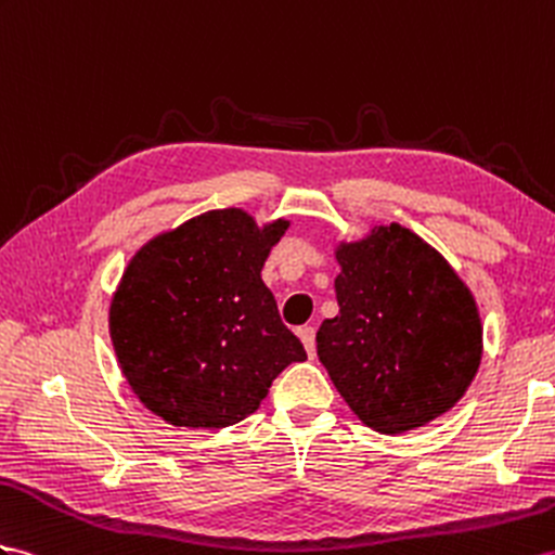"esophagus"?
<instances>
[{
    "label": "esophagus",
    "mask_w": 555,
    "mask_h": 555,
    "mask_svg": "<svg viewBox=\"0 0 555 555\" xmlns=\"http://www.w3.org/2000/svg\"><path fill=\"white\" fill-rule=\"evenodd\" d=\"M297 335H300L302 345L309 353V359H314L317 357V328H314V325H305V328L297 331Z\"/></svg>",
    "instance_id": "esophagus-1"
}]
</instances>
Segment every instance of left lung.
<instances>
[{
	"instance_id": "obj_1",
	"label": "left lung",
	"mask_w": 555,
	"mask_h": 555,
	"mask_svg": "<svg viewBox=\"0 0 555 555\" xmlns=\"http://www.w3.org/2000/svg\"><path fill=\"white\" fill-rule=\"evenodd\" d=\"M339 314L317 333L319 361L365 426L396 436L454 408L478 373L482 323L452 264L399 222L337 241Z\"/></svg>"
}]
</instances>
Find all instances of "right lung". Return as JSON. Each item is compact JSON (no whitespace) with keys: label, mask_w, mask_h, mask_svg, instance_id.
Here are the masks:
<instances>
[{"label":"right lung","mask_w":555,"mask_h":555,"mask_svg":"<svg viewBox=\"0 0 555 555\" xmlns=\"http://www.w3.org/2000/svg\"><path fill=\"white\" fill-rule=\"evenodd\" d=\"M291 220L216 208L145 241L112 293L109 337L150 413L184 429L253 415L283 367L307 353L260 276Z\"/></svg>","instance_id":"1"}]
</instances>
